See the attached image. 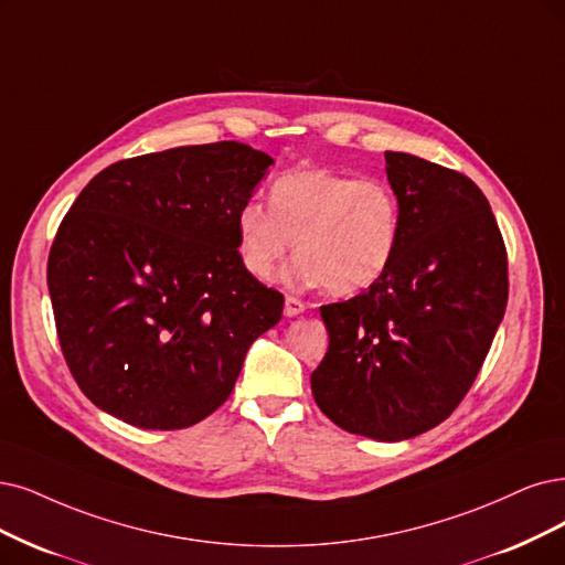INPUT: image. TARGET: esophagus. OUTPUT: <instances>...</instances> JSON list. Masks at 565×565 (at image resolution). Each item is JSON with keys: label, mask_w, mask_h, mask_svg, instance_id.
<instances>
[{"label": "esophagus", "mask_w": 565, "mask_h": 565, "mask_svg": "<svg viewBox=\"0 0 565 565\" xmlns=\"http://www.w3.org/2000/svg\"><path fill=\"white\" fill-rule=\"evenodd\" d=\"M307 309V305L300 300V298H294V296H286V300H284V315L288 317V319H294V317H298V315H302V311Z\"/></svg>", "instance_id": "esophagus-1"}]
</instances>
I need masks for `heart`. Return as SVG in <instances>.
I'll use <instances>...</instances> for the list:
<instances>
[{
    "label": "heart",
    "instance_id": "1",
    "mask_svg": "<svg viewBox=\"0 0 565 565\" xmlns=\"http://www.w3.org/2000/svg\"><path fill=\"white\" fill-rule=\"evenodd\" d=\"M401 237V204L382 179H353L321 167L279 177L267 209L248 202L237 214L244 267L269 281L288 254L296 286H319L332 296H351L380 281Z\"/></svg>",
    "mask_w": 565,
    "mask_h": 565
}]
</instances>
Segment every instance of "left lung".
I'll return each mask as SVG.
<instances>
[{
    "mask_svg": "<svg viewBox=\"0 0 565 565\" xmlns=\"http://www.w3.org/2000/svg\"><path fill=\"white\" fill-rule=\"evenodd\" d=\"M401 237L380 281L321 307L330 344L311 393L332 424L409 440L470 391L508 305V254L489 200L466 174L386 151Z\"/></svg>",
    "mask_w": 565,
    "mask_h": 565,
    "instance_id": "1",
    "label": "left lung"
}]
</instances>
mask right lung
Masks as SVG:
<instances>
[{"label": "right lung", "mask_w": 565, "mask_h": 565, "mask_svg": "<svg viewBox=\"0 0 565 565\" xmlns=\"http://www.w3.org/2000/svg\"><path fill=\"white\" fill-rule=\"evenodd\" d=\"M275 162L239 141L102 170L62 218L49 294L72 377L116 419L188 428L218 409L284 296L244 267L237 214Z\"/></svg>", "instance_id": "add662e5"}]
</instances>
